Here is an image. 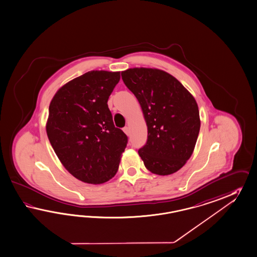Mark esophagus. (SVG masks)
I'll list each match as a JSON object with an SVG mask.
<instances>
[{
	"label": "esophagus",
	"instance_id": "obj_1",
	"mask_svg": "<svg viewBox=\"0 0 257 257\" xmlns=\"http://www.w3.org/2000/svg\"><path fill=\"white\" fill-rule=\"evenodd\" d=\"M123 132H125V134L128 136L130 135V128L127 127V126H125L124 128H123Z\"/></svg>",
	"mask_w": 257,
	"mask_h": 257
}]
</instances>
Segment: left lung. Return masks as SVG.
I'll return each mask as SVG.
<instances>
[{
  "instance_id": "8db88e82",
  "label": "left lung",
  "mask_w": 257,
  "mask_h": 257,
  "mask_svg": "<svg viewBox=\"0 0 257 257\" xmlns=\"http://www.w3.org/2000/svg\"><path fill=\"white\" fill-rule=\"evenodd\" d=\"M139 100L147 125V142L139 155L148 171L169 175L193 154L200 119L195 98L175 77L158 69L132 68L121 73Z\"/></svg>"
}]
</instances>
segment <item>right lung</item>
<instances>
[{"label":"right lung","instance_id":"obj_1","mask_svg":"<svg viewBox=\"0 0 257 257\" xmlns=\"http://www.w3.org/2000/svg\"><path fill=\"white\" fill-rule=\"evenodd\" d=\"M119 80V72H87L61 86L49 105L46 133L53 149L67 171L86 184L112 179L127 144L107 104Z\"/></svg>","mask_w":257,"mask_h":257}]
</instances>
